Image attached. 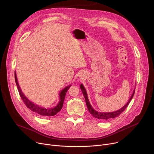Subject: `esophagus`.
I'll list each match as a JSON object with an SVG mask.
<instances>
[{
    "instance_id": "esophagus-1",
    "label": "esophagus",
    "mask_w": 154,
    "mask_h": 154,
    "mask_svg": "<svg viewBox=\"0 0 154 154\" xmlns=\"http://www.w3.org/2000/svg\"><path fill=\"white\" fill-rule=\"evenodd\" d=\"M80 79H83L85 77V73H83V72H81V74H80Z\"/></svg>"
}]
</instances>
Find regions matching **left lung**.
<instances>
[{
    "mask_svg": "<svg viewBox=\"0 0 154 154\" xmlns=\"http://www.w3.org/2000/svg\"><path fill=\"white\" fill-rule=\"evenodd\" d=\"M80 89L82 91V93L84 96V97L85 99V101H86V104L88 108V109L89 112L90 113V114H91V115L95 118L97 119H99V121H108V120H110L113 118H115L116 117H117L118 116H119L121 113L123 112V111L124 109L126 108V107L128 106V105L129 104L130 102L131 101V99L133 98L134 94H135V88L134 90L133 93L131 94L130 98L129 99L128 101L127 102V103L123 106L122 107L121 109H118L117 111H115L113 112H100L98 111H96V109H94L93 106H91L89 99H88V94L86 93V90L85 89V88L84 87V86L83 85V84L82 83L80 85Z\"/></svg>",
    "mask_w": 154,
    "mask_h": 154,
    "instance_id": "left-lung-1",
    "label": "left lung"
}]
</instances>
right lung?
I'll use <instances>...</instances> for the list:
<instances>
[{
    "instance_id": "add662e5",
    "label": "right lung",
    "mask_w": 154,
    "mask_h": 154,
    "mask_svg": "<svg viewBox=\"0 0 154 154\" xmlns=\"http://www.w3.org/2000/svg\"><path fill=\"white\" fill-rule=\"evenodd\" d=\"M14 78H15V82H16V84L17 85V90L19 93V95L21 97V99H23L24 103L26 104V105L27 106V107L29 108L30 109H31L32 112H35V113H37L39 115H41V116H45V117L53 116L57 115V113H58L61 110L62 107H63V102H64L66 94V92L69 90L70 86L72 85L71 84L67 86H66L64 88H63L61 91H60V93L58 94L60 99H59V102L57 105H55L54 107L45 108V107H43L41 106H39L38 105L30 101L25 96L24 93L22 91V90L20 89V87L19 86V83L17 81V76H16V71L14 72Z\"/></svg>"
}]
</instances>
